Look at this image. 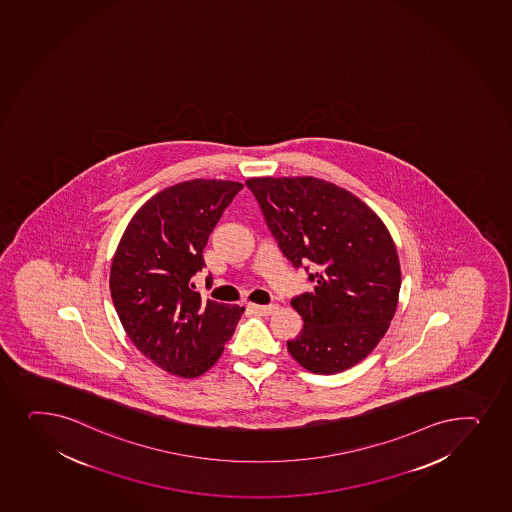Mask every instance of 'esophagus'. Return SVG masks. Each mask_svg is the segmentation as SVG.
Wrapping results in <instances>:
<instances>
[{"mask_svg": "<svg viewBox=\"0 0 512 512\" xmlns=\"http://www.w3.org/2000/svg\"><path fill=\"white\" fill-rule=\"evenodd\" d=\"M248 310L252 311V313H255V315L260 316H269L272 315V313H276L277 310H279V306L277 305H248Z\"/></svg>", "mask_w": 512, "mask_h": 512, "instance_id": "esophagus-1", "label": "esophagus"}]
</instances>
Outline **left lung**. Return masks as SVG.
Listing matches in <instances>:
<instances>
[{
  "label": "left lung",
  "instance_id": "left-lung-1",
  "mask_svg": "<svg viewBox=\"0 0 512 512\" xmlns=\"http://www.w3.org/2000/svg\"><path fill=\"white\" fill-rule=\"evenodd\" d=\"M247 185L286 259L313 264L315 288L291 301L305 325L288 340L289 354L315 374L356 366L397 311L402 272L390 231L361 199L322 178L255 177Z\"/></svg>",
  "mask_w": 512,
  "mask_h": 512
}]
</instances>
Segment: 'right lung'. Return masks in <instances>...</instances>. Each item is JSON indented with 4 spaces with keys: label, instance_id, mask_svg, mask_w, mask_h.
Returning <instances> with one entry per match:
<instances>
[{
    "label": "right lung",
    "instance_id": "add662e5",
    "mask_svg": "<svg viewBox=\"0 0 512 512\" xmlns=\"http://www.w3.org/2000/svg\"><path fill=\"white\" fill-rule=\"evenodd\" d=\"M242 189L206 178L172 185L139 207L117 245L109 281L115 311L138 351L167 373L197 378L213 368L245 310L202 301L189 288L206 265L207 238Z\"/></svg>",
    "mask_w": 512,
    "mask_h": 512
}]
</instances>
